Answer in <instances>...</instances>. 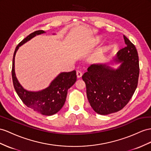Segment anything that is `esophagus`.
Listing matches in <instances>:
<instances>
[{
    "label": "esophagus",
    "instance_id": "34e87169",
    "mask_svg": "<svg viewBox=\"0 0 151 151\" xmlns=\"http://www.w3.org/2000/svg\"><path fill=\"white\" fill-rule=\"evenodd\" d=\"M76 75H77V77H78V78H80V77H82V71H80L79 70L77 71H76Z\"/></svg>",
    "mask_w": 151,
    "mask_h": 151
}]
</instances>
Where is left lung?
Wrapping results in <instances>:
<instances>
[{"label": "left lung", "instance_id": "1", "mask_svg": "<svg viewBox=\"0 0 151 151\" xmlns=\"http://www.w3.org/2000/svg\"><path fill=\"white\" fill-rule=\"evenodd\" d=\"M123 37L126 46L117 53L119 61H122L117 69L106 65L94 64L82 76L88 102L100 115L122 110L138 86L140 72L138 52L132 42L124 35Z\"/></svg>", "mask_w": 151, "mask_h": 151}]
</instances>
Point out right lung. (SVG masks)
Masks as SVG:
<instances>
[{
	"instance_id": "right-lung-1",
	"label": "right lung",
	"mask_w": 151,
	"mask_h": 151,
	"mask_svg": "<svg viewBox=\"0 0 151 151\" xmlns=\"http://www.w3.org/2000/svg\"><path fill=\"white\" fill-rule=\"evenodd\" d=\"M44 32L42 30H36L30 34L17 46L13 54L11 73L14 88L22 102L36 112L45 115H52L58 112L64 105L68 90L76 81V71L61 73L48 87L39 92L25 90L18 82L14 73V57L19 46L35 36Z\"/></svg>"
}]
</instances>
